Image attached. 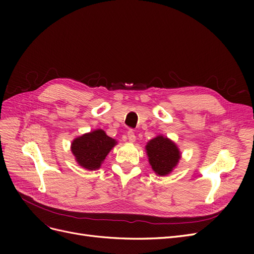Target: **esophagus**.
<instances>
[{
  "label": "esophagus",
  "instance_id": "esophagus-1",
  "mask_svg": "<svg viewBox=\"0 0 254 254\" xmlns=\"http://www.w3.org/2000/svg\"><path fill=\"white\" fill-rule=\"evenodd\" d=\"M127 139L129 142L133 143L135 141V135H134V132L132 131V130H129V131L127 132Z\"/></svg>",
  "mask_w": 254,
  "mask_h": 254
}]
</instances>
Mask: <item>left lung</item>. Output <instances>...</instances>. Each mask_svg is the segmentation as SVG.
<instances>
[{"label":"left lung","instance_id":"1","mask_svg":"<svg viewBox=\"0 0 254 254\" xmlns=\"http://www.w3.org/2000/svg\"><path fill=\"white\" fill-rule=\"evenodd\" d=\"M145 150L152 171L158 176L170 175L181 159L178 146L163 134H159L147 142Z\"/></svg>","mask_w":254,"mask_h":254}]
</instances>
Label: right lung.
<instances>
[{"label": "right lung", "mask_w": 254, "mask_h": 254, "mask_svg": "<svg viewBox=\"0 0 254 254\" xmlns=\"http://www.w3.org/2000/svg\"><path fill=\"white\" fill-rule=\"evenodd\" d=\"M117 144L118 141L107 135L103 129H96L75 137L71 151L78 165L88 171H96Z\"/></svg>", "instance_id": "obj_1"}]
</instances>
